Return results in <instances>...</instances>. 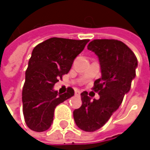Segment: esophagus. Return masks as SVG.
<instances>
[{
  "mask_svg": "<svg viewBox=\"0 0 150 150\" xmlns=\"http://www.w3.org/2000/svg\"><path fill=\"white\" fill-rule=\"evenodd\" d=\"M75 96H80V95H81V91H80V90H75Z\"/></svg>",
  "mask_w": 150,
  "mask_h": 150,
  "instance_id": "obj_1",
  "label": "esophagus"
}]
</instances>
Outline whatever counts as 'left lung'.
<instances>
[{"instance_id":"left-lung-1","label":"left lung","mask_w":150,"mask_h":150,"mask_svg":"<svg viewBox=\"0 0 150 150\" xmlns=\"http://www.w3.org/2000/svg\"><path fill=\"white\" fill-rule=\"evenodd\" d=\"M88 49L98 56L102 77L96 80L93 90L100 96L91 100L83 91L81 106L74 110L77 127L87 132L101 129L122 103L124 96L130 90L135 77L137 59L133 51L121 41L98 39L88 45Z\"/></svg>"}]
</instances>
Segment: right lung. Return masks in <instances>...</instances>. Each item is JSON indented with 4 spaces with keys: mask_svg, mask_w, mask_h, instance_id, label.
<instances>
[{
    "mask_svg": "<svg viewBox=\"0 0 150 150\" xmlns=\"http://www.w3.org/2000/svg\"><path fill=\"white\" fill-rule=\"evenodd\" d=\"M88 42L53 37L33 49L22 88L23 115L30 129L36 132L48 129L56 106L75 95L72 88H68L64 94L53 88L69 73L75 58Z\"/></svg>",
    "mask_w": 150,
    "mask_h": 150,
    "instance_id": "1",
    "label": "right lung"
}]
</instances>
